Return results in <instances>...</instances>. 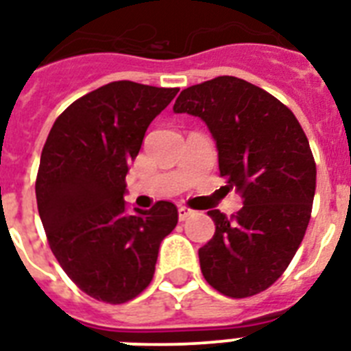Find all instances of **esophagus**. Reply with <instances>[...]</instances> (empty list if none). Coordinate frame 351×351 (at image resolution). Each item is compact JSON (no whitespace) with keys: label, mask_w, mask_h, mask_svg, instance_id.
I'll return each instance as SVG.
<instances>
[{"label":"esophagus","mask_w":351,"mask_h":351,"mask_svg":"<svg viewBox=\"0 0 351 351\" xmlns=\"http://www.w3.org/2000/svg\"><path fill=\"white\" fill-rule=\"evenodd\" d=\"M178 214H179V221H184V219L190 218V216L194 214V210H190V208H186V206H179Z\"/></svg>","instance_id":"obj_1"}]
</instances>
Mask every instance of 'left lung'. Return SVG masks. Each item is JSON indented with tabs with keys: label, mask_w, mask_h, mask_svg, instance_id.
<instances>
[{
	"label": "left lung",
	"mask_w": 351,
	"mask_h": 351,
	"mask_svg": "<svg viewBox=\"0 0 351 351\" xmlns=\"http://www.w3.org/2000/svg\"><path fill=\"white\" fill-rule=\"evenodd\" d=\"M173 111L205 122L219 176L243 197L232 218L208 210L216 232L199 249L201 273L227 297L265 291L293 260L311 216L317 167L302 126L273 95L236 77L183 89Z\"/></svg>",
	"instance_id": "obj_1"
}]
</instances>
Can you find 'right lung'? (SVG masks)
Listing matches in <instances>:
<instances>
[{"label": "right lung", "mask_w": 351, "mask_h": 351, "mask_svg": "<svg viewBox=\"0 0 351 351\" xmlns=\"http://www.w3.org/2000/svg\"><path fill=\"white\" fill-rule=\"evenodd\" d=\"M119 80L75 100L54 121L36 178L38 213L51 251L89 297L132 300L156 273L159 245L178 208L157 201L128 213L126 173L150 122L178 95Z\"/></svg>", "instance_id": "add662e5"}]
</instances>
